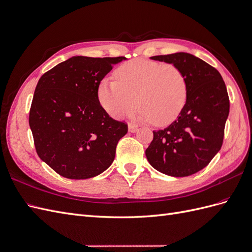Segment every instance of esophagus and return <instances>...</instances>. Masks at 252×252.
I'll list each match as a JSON object with an SVG mask.
<instances>
[{
    "instance_id": "34e87169",
    "label": "esophagus",
    "mask_w": 252,
    "mask_h": 252,
    "mask_svg": "<svg viewBox=\"0 0 252 252\" xmlns=\"http://www.w3.org/2000/svg\"><path fill=\"white\" fill-rule=\"evenodd\" d=\"M128 131L131 132V133L136 132V131H138V126L133 125V124H129V125H128Z\"/></svg>"
}]
</instances>
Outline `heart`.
<instances>
[{
  "label": "heart",
  "mask_w": 252,
  "mask_h": 252,
  "mask_svg": "<svg viewBox=\"0 0 252 252\" xmlns=\"http://www.w3.org/2000/svg\"><path fill=\"white\" fill-rule=\"evenodd\" d=\"M114 78L102 79L96 89L98 102L114 119L130 116L138 103L142 122L167 126L185 107L188 84L175 65L134 59L118 67Z\"/></svg>",
  "instance_id": "heart-1"
}]
</instances>
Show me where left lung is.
Masks as SVG:
<instances>
[{"instance_id":"left-lung-1","label":"left lung","mask_w":252,"mask_h":252,"mask_svg":"<svg viewBox=\"0 0 252 252\" xmlns=\"http://www.w3.org/2000/svg\"><path fill=\"white\" fill-rule=\"evenodd\" d=\"M151 60L179 67L188 84V96L179 118L154 131L145 151L149 164L170 177H188L207 166L222 147L229 114V97L220 73L187 52L155 56Z\"/></svg>"}]
</instances>
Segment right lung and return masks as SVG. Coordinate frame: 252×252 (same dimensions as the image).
<instances>
[{
  "label": "right lung",
  "mask_w": 252,
  "mask_h": 252,
  "mask_svg": "<svg viewBox=\"0 0 252 252\" xmlns=\"http://www.w3.org/2000/svg\"><path fill=\"white\" fill-rule=\"evenodd\" d=\"M125 57H71L37 82L29 112L36 154L60 175L85 180L112 164L127 125L97 100L98 83Z\"/></svg>",
  "instance_id": "add662e5"
}]
</instances>
